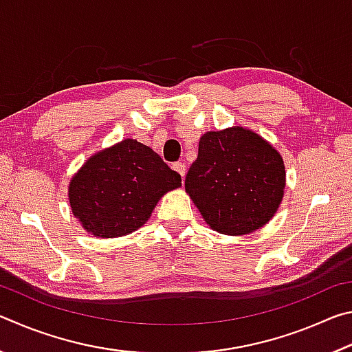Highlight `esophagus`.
Returning a JSON list of instances; mask_svg holds the SVG:
<instances>
[{
	"instance_id": "34e87169",
	"label": "esophagus",
	"mask_w": 352,
	"mask_h": 352,
	"mask_svg": "<svg viewBox=\"0 0 352 352\" xmlns=\"http://www.w3.org/2000/svg\"><path fill=\"white\" fill-rule=\"evenodd\" d=\"M172 168H174V170L182 175V178L184 177V174H186V164L184 163H174L172 164Z\"/></svg>"
}]
</instances>
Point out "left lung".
Wrapping results in <instances>:
<instances>
[{
    "label": "left lung",
    "mask_w": 352,
    "mask_h": 352,
    "mask_svg": "<svg viewBox=\"0 0 352 352\" xmlns=\"http://www.w3.org/2000/svg\"><path fill=\"white\" fill-rule=\"evenodd\" d=\"M285 188L283 157L253 130L206 132L184 189L217 233H253L275 216Z\"/></svg>",
    "instance_id": "1"
}]
</instances>
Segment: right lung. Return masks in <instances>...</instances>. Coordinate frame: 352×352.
Instances as JSON below:
<instances>
[{"instance_id":"right-lung-1","label":"right lung","mask_w":352,"mask_h":352,"mask_svg":"<svg viewBox=\"0 0 352 352\" xmlns=\"http://www.w3.org/2000/svg\"><path fill=\"white\" fill-rule=\"evenodd\" d=\"M182 186V177L158 153L124 140L94 153L71 178V211L96 237H119L144 225L158 200Z\"/></svg>"}]
</instances>
